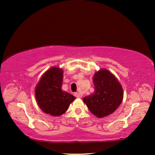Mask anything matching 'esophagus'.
<instances>
[{"label": "esophagus", "instance_id": "esophagus-1", "mask_svg": "<svg viewBox=\"0 0 155 155\" xmlns=\"http://www.w3.org/2000/svg\"><path fill=\"white\" fill-rule=\"evenodd\" d=\"M74 96L77 97V98H81V97H82V94H80V93H75Z\"/></svg>", "mask_w": 155, "mask_h": 155}]
</instances>
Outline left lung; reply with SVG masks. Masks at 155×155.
<instances>
[{
    "label": "left lung",
    "mask_w": 155,
    "mask_h": 155,
    "mask_svg": "<svg viewBox=\"0 0 155 155\" xmlns=\"http://www.w3.org/2000/svg\"><path fill=\"white\" fill-rule=\"evenodd\" d=\"M94 93L83 98L84 103L97 117L111 114L122 103L124 91L122 86L108 70L103 68L94 73Z\"/></svg>",
    "instance_id": "left-lung-1"
}]
</instances>
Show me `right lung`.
Instances as JSON below:
<instances>
[{
	"label": "right lung",
	"mask_w": 155,
	"mask_h": 155,
	"mask_svg": "<svg viewBox=\"0 0 155 155\" xmlns=\"http://www.w3.org/2000/svg\"><path fill=\"white\" fill-rule=\"evenodd\" d=\"M63 76L62 68L52 67L44 73L35 87V98L39 107L52 116L64 114L76 98L62 90Z\"/></svg>",
	"instance_id": "right-lung-1"
}]
</instances>
